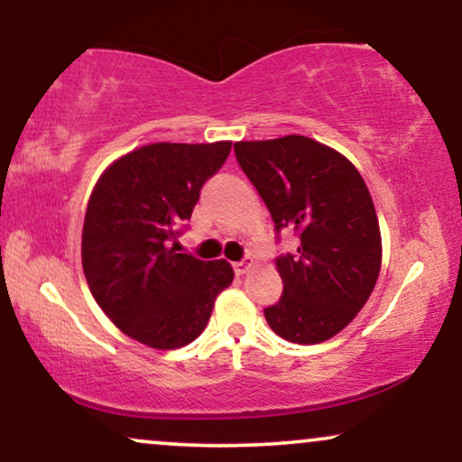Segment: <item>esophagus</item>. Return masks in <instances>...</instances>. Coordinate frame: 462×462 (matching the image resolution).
Masks as SVG:
<instances>
[{"label": "esophagus", "instance_id": "obj_1", "mask_svg": "<svg viewBox=\"0 0 462 462\" xmlns=\"http://www.w3.org/2000/svg\"><path fill=\"white\" fill-rule=\"evenodd\" d=\"M252 264H254V261L247 256V258H243V261H236L235 264H232V267H235V273H236V275H243V273L247 272L249 267H252Z\"/></svg>", "mask_w": 462, "mask_h": 462}]
</instances>
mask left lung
Here are the masks:
<instances>
[{"mask_svg":"<svg viewBox=\"0 0 462 462\" xmlns=\"http://www.w3.org/2000/svg\"><path fill=\"white\" fill-rule=\"evenodd\" d=\"M236 161L273 219L300 238L275 258L282 295L264 309L269 328L291 343L332 338L369 300L383 261L378 217L352 162L309 136L235 143Z\"/></svg>","mask_w":462,"mask_h":462,"instance_id":"left-lung-1","label":"left lung"}]
</instances>
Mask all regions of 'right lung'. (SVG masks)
<instances>
[{"label": "right lung", "mask_w": 462, "mask_h": 462, "mask_svg": "<svg viewBox=\"0 0 462 462\" xmlns=\"http://www.w3.org/2000/svg\"><path fill=\"white\" fill-rule=\"evenodd\" d=\"M232 143H153L110 164L82 230L88 289L110 321L156 349L189 346L204 332L217 295L232 284L226 261L178 254L206 180Z\"/></svg>", "instance_id": "obj_1"}]
</instances>
